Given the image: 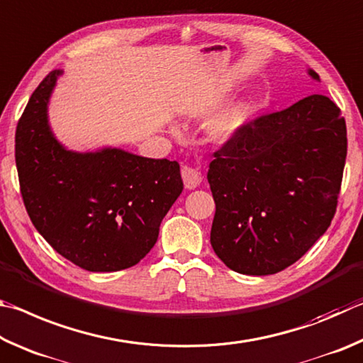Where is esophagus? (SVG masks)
Returning <instances> with one entry per match:
<instances>
[{
  "mask_svg": "<svg viewBox=\"0 0 363 363\" xmlns=\"http://www.w3.org/2000/svg\"><path fill=\"white\" fill-rule=\"evenodd\" d=\"M182 178H183V183H185L186 189L198 188L201 185V182H202L201 172L196 167H191V165H183V167H182Z\"/></svg>",
  "mask_w": 363,
  "mask_h": 363,
  "instance_id": "34e87169",
  "label": "esophagus"
}]
</instances>
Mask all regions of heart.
Instances as JSON below:
<instances>
[{"mask_svg": "<svg viewBox=\"0 0 363 363\" xmlns=\"http://www.w3.org/2000/svg\"><path fill=\"white\" fill-rule=\"evenodd\" d=\"M247 121V108L244 105H236L218 114L207 125V137L213 143H226L238 135Z\"/></svg>", "mask_w": 363, "mask_h": 363, "instance_id": "1", "label": "heart"}]
</instances>
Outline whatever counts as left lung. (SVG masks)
<instances>
[{"label": "left lung", "mask_w": 363, "mask_h": 363, "mask_svg": "<svg viewBox=\"0 0 363 363\" xmlns=\"http://www.w3.org/2000/svg\"><path fill=\"white\" fill-rule=\"evenodd\" d=\"M308 73L319 81L314 69ZM346 152V121L325 95L244 124L213 152L207 174L217 257L249 276L298 262L335 217Z\"/></svg>", "instance_id": "8db88e82"}]
</instances>
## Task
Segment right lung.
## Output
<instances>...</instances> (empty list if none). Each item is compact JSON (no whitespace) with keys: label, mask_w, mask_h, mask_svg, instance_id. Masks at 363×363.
Wrapping results in <instances>:
<instances>
[{"label":"right lung","mask_w":363,"mask_h":363,"mask_svg":"<svg viewBox=\"0 0 363 363\" xmlns=\"http://www.w3.org/2000/svg\"><path fill=\"white\" fill-rule=\"evenodd\" d=\"M62 69L31 94L16 130V165L25 208L63 258L92 272L137 264L183 189L180 165L119 148L69 151L54 137L48 105Z\"/></svg>","instance_id":"1"}]
</instances>
